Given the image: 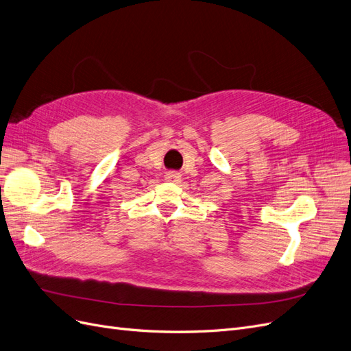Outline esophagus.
Returning <instances> with one entry per match:
<instances>
[{
	"mask_svg": "<svg viewBox=\"0 0 351 351\" xmlns=\"http://www.w3.org/2000/svg\"><path fill=\"white\" fill-rule=\"evenodd\" d=\"M165 178H166V180H169V182H179L180 173L175 172V171H171V172H166Z\"/></svg>",
	"mask_w": 351,
	"mask_h": 351,
	"instance_id": "esophagus-1",
	"label": "esophagus"
}]
</instances>
